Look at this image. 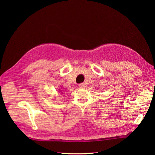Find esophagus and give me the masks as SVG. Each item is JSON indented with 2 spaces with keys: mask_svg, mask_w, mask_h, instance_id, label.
Masks as SVG:
<instances>
[{
  "mask_svg": "<svg viewBox=\"0 0 155 155\" xmlns=\"http://www.w3.org/2000/svg\"><path fill=\"white\" fill-rule=\"evenodd\" d=\"M87 87L86 84L85 83H80L79 85V88H85Z\"/></svg>",
  "mask_w": 155,
  "mask_h": 155,
  "instance_id": "esophagus-1",
  "label": "esophagus"
}]
</instances>
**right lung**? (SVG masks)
I'll return each mask as SVG.
<instances>
[{
    "instance_id": "right-lung-1",
    "label": "right lung",
    "mask_w": 155,
    "mask_h": 155,
    "mask_svg": "<svg viewBox=\"0 0 155 155\" xmlns=\"http://www.w3.org/2000/svg\"><path fill=\"white\" fill-rule=\"evenodd\" d=\"M59 90H60V89H59Z\"/></svg>"
}]
</instances>
